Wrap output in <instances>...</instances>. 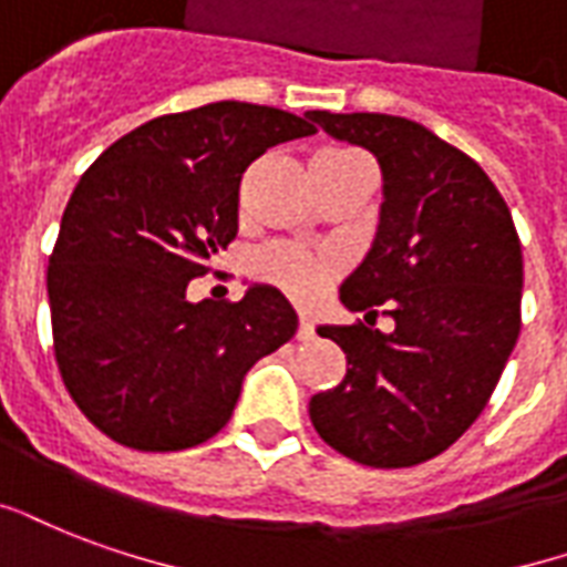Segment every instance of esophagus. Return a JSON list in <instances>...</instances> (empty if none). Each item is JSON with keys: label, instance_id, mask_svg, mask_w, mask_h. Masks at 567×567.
<instances>
[{"label": "esophagus", "instance_id": "34e87169", "mask_svg": "<svg viewBox=\"0 0 567 567\" xmlns=\"http://www.w3.org/2000/svg\"><path fill=\"white\" fill-rule=\"evenodd\" d=\"M313 331H317V326H313V319L301 317L299 319V331H296V338H299V340H310V338H313Z\"/></svg>", "mask_w": 567, "mask_h": 567}]
</instances>
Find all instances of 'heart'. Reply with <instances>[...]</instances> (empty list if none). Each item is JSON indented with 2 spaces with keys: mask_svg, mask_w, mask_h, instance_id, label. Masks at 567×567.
Instances as JSON below:
<instances>
[{
  "mask_svg": "<svg viewBox=\"0 0 567 567\" xmlns=\"http://www.w3.org/2000/svg\"><path fill=\"white\" fill-rule=\"evenodd\" d=\"M368 157L355 152V148H329L319 152L310 164H322V167H352ZM338 259L329 254H313V250L296 248L287 241H271L266 248H259L250 259V275L259 284L280 289L287 299H292L301 308L317 305L329 287L338 278Z\"/></svg>",
  "mask_w": 567,
  "mask_h": 567,
  "instance_id": "heart-1",
  "label": "heart"
}]
</instances>
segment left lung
I'll return each mask as SVG.
<instances>
[{"mask_svg":"<svg viewBox=\"0 0 567 567\" xmlns=\"http://www.w3.org/2000/svg\"><path fill=\"white\" fill-rule=\"evenodd\" d=\"M308 116L373 152L385 178L373 248L340 287L364 322L319 329L347 352V377L310 398V421L361 466H419L472 427L517 343L520 238L487 173L419 122ZM380 309L395 319L389 336L367 326Z\"/></svg>","mask_w":567,"mask_h":567,"instance_id":"obj_1","label":"left lung"}]
</instances>
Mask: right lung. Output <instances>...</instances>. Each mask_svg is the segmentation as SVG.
I'll use <instances>...</instances> for the list:
<instances>
[{
  "label": "right lung",
  "mask_w": 567,
  "mask_h": 567,
  "mask_svg": "<svg viewBox=\"0 0 567 567\" xmlns=\"http://www.w3.org/2000/svg\"><path fill=\"white\" fill-rule=\"evenodd\" d=\"M310 116L218 101L131 131L76 182L47 266L53 352L68 394L137 451L212 440L241 380L299 317L271 287L187 301V284L238 233V185L266 148L313 134Z\"/></svg>",
  "instance_id": "obj_1"
}]
</instances>
